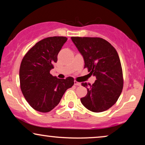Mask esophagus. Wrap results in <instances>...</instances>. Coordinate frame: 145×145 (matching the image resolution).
Instances as JSON below:
<instances>
[{"label": "esophagus", "instance_id": "1", "mask_svg": "<svg viewBox=\"0 0 145 145\" xmlns=\"http://www.w3.org/2000/svg\"><path fill=\"white\" fill-rule=\"evenodd\" d=\"M74 85H76V86H80V85H81V83L80 82H77V81H76V80L74 81Z\"/></svg>", "mask_w": 145, "mask_h": 145}]
</instances>
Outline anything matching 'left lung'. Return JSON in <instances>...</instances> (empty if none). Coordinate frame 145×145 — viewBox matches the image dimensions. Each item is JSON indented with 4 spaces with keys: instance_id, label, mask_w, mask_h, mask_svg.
I'll return each mask as SVG.
<instances>
[{
    "instance_id": "8db88e82",
    "label": "left lung",
    "mask_w": 145,
    "mask_h": 145,
    "mask_svg": "<svg viewBox=\"0 0 145 145\" xmlns=\"http://www.w3.org/2000/svg\"><path fill=\"white\" fill-rule=\"evenodd\" d=\"M71 39L82 55L84 68L96 78L92 85L82 83L88 92L80 99L81 103L93 112H104L116 104L123 86L118 52L108 41L100 37H71Z\"/></svg>"
}]
</instances>
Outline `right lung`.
Returning <instances> with one entry per match:
<instances>
[{"mask_svg": "<svg viewBox=\"0 0 145 145\" xmlns=\"http://www.w3.org/2000/svg\"><path fill=\"white\" fill-rule=\"evenodd\" d=\"M67 40L62 36L43 39L31 47L22 61L19 73L21 90L30 106L38 112L52 110L65 91L74 84L72 77L60 79L50 74Z\"/></svg>", "mask_w": 145, "mask_h": 145, "instance_id": "1", "label": "right lung"}]
</instances>
